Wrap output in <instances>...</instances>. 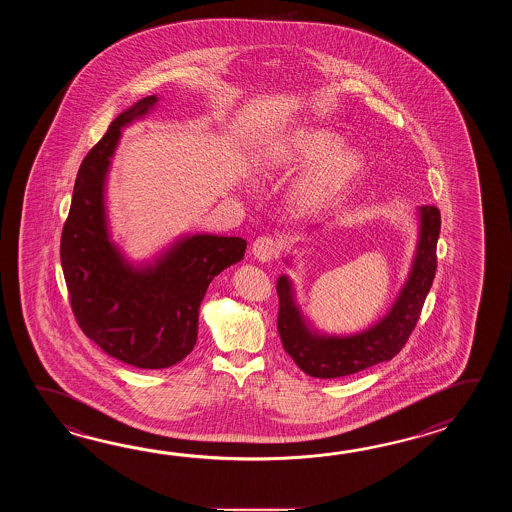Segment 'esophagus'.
<instances>
[{
    "instance_id": "esophagus-1",
    "label": "esophagus",
    "mask_w": 512,
    "mask_h": 512,
    "mask_svg": "<svg viewBox=\"0 0 512 512\" xmlns=\"http://www.w3.org/2000/svg\"><path fill=\"white\" fill-rule=\"evenodd\" d=\"M280 247L272 236H260L252 243V254L260 261H271L278 256Z\"/></svg>"
}]
</instances>
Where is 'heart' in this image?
I'll return each mask as SVG.
<instances>
[{
    "label": "heart",
    "mask_w": 512,
    "mask_h": 512,
    "mask_svg": "<svg viewBox=\"0 0 512 512\" xmlns=\"http://www.w3.org/2000/svg\"><path fill=\"white\" fill-rule=\"evenodd\" d=\"M338 141L337 133L322 128L283 131L261 148L258 168L261 174H274L315 159L300 177L296 194L305 205H316L351 181L362 166V153L337 146Z\"/></svg>",
    "instance_id": "b5f03b06"
}]
</instances>
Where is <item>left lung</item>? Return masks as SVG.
Wrapping results in <instances>:
<instances>
[{
    "label": "left lung",
    "instance_id": "1",
    "mask_svg": "<svg viewBox=\"0 0 512 512\" xmlns=\"http://www.w3.org/2000/svg\"><path fill=\"white\" fill-rule=\"evenodd\" d=\"M421 232L414 265L390 313L370 329L351 337H320L305 326L304 316L294 304L293 287L280 276L278 291V333L283 349L300 370L316 379H337L392 360L412 335L425 305L426 294L437 269V238L441 214L435 207L419 208Z\"/></svg>",
    "mask_w": 512,
    "mask_h": 512
}]
</instances>
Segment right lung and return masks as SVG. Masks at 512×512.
Masks as SVG:
<instances>
[{
  "label": "right lung",
  "instance_id": "add662e5",
  "mask_svg": "<svg viewBox=\"0 0 512 512\" xmlns=\"http://www.w3.org/2000/svg\"><path fill=\"white\" fill-rule=\"evenodd\" d=\"M157 100L142 98L122 111L84 157L60 240L78 326L108 355L142 370L170 368L194 349L208 283L247 249L241 238L196 234L177 241L155 265L135 269L109 241L104 185L120 130Z\"/></svg>",
  "mask_w": 512,
  "mask_h": 512
}]
</instances>
